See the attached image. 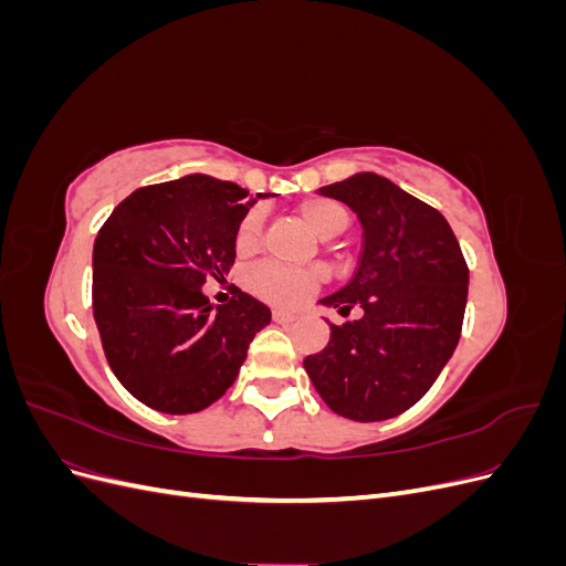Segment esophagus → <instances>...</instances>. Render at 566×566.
Returning <instances> with one entry per match:
<instances>
[{
  "label": "esophagus",
  "mask_w": 566,
  "mask_h": 566,
  "mask_svg": "<svg viewBox=\"0 0 566 566\" xmlns=\"http://www.w3.org/2000/svg\"><path fill=\"white\" fill-rule=\"evenodd\" d=\"M273 321L276 323H295L300 318V314H293V312H281V310H273Z\"/></svg>",
  "instance_id": "34e87169"
}]
</instances>
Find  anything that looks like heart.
<instances>
[{"label": "heart", "instance_id": "1", "mask_svg": "<svg viewBox=\"0 0 566 566\" xmlns=\"http://www.w3.org/2000/svg\"><path fill=\"white\" fill-rule=\"evenodd\" d=\"M300 214L304 217L306 224L314 229L318 238H335L345 233L352 214L345 205L333 200L314 196L300 202ZM262 238V212L250 210L241 224L235 229V252L250 254L260 245ZM248 287L254 295H260L266 302L281 304V306H295L310 297L314 290L325 281L323 269H293L279 262H260L248 271Z\"/></svg>", "mask_w": 566, "mask_h": 566}]
</instances>
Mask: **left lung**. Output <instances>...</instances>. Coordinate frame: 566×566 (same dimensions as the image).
<instances>
[{
  "mask_svg": "<svg viewBox=\"0 0 566 566\" xmlns=\"http://www.w3.org/2000/svg\"><path fill=\"white\" fill-rule=\"evenodd\" d=\"M318 191L364 227L356 273L321 304L364 316L331 323L328 347L304 368L335 413L387 420L420 401L455 352L470 271L443 214L389 179L358 172Z\"/></svg>",
  "mask_w": 566,
  "mask_h": 566,
  "instance_id": "1",
  "label": "left lung"
}]
</instances>
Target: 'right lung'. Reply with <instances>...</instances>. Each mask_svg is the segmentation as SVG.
<instances>
[{"mask_svg": "<svg viewBox=\"0 0 566 566\" xmlns=\"http://www.w3.org/2000/svg\"><path fill=\"white\" fill-rule=\"evenodd\" d=\"M252 202L233 181L188 175L136 188L98 229L92 306L101 345L115 378L160 413L214 403L271 321L243 290L212 306L200 287L231 271L235 229Z\"/></svg>", "mask_w": 566, "mask_h": 566, "instance_id": "add662e5", "label": "right lung"}]
</instances>
